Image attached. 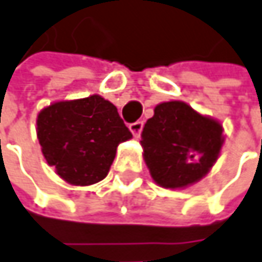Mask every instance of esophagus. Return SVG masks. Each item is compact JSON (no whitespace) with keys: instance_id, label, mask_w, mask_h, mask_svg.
<instances>
[{"instance_id":"obj_1","label":"esophagus","mask_w":262,"mask_h":262,"mask_svg":"<svg viewBox=\"0 0 262 262\" xmlns=\"http://www.w3.org/2000/svg\"><path fill=\"white\" fill-rule=\"evenodd\" d=\"M129 129H130V132L133 133V136H139L140 132H142V129H143V122H135V123H130L129 124Z\"/></svg>"}]
</instances>
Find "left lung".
Segmentation results:
<instances>
[{
	"mask_svg": "<svg viewBox=\"0 0 262 262\" xmlns=\"http://www.w3.org/2000/svg\"><path fill=\"white\" fill-rule=\"evenodd\" d=\"M223 127L183 101L155 107L142 130L143 159L154 181L164 188H184L200 181L219 158Z\"/></svg>",
	"mask_w": 262,
	"mask_h": 262,
	"instance_id": "obj_1",
	"label": "left lung"
}]
</instances>
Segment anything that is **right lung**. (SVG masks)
Masks as SVG:
<instances>
[{"label": "right lung", "instance_id": "add662e5", "mask_svg": "<svg viewBox=\"0 0 262 262\" xmlns=\"http://www.w3.org/2000/svg\"><path fill=\"white\" fill-rule=\"evenodd\" d=\"M36 124L43 157L72 185L105 178L119 143L132 138L116 105L97 94L50 104L37 114Z\"/></svg>", "mask_w": 262, "mask_h": 262}]
</instances>
